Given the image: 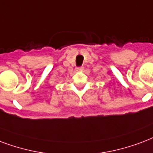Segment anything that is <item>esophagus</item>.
<instances>
[{"mask_svg":"<svg viewBox=\"0 0 153 153\" xmlns=\"http://www.w3.org/2000/svg\"><path fill=\"white\" fill-rule=\"evenodd\" d=\"M82 70H83V67H82V66H79V67H77L76 68L77 71H81Z\"/></svg>","mask_w":153,"mask_h":153,"instance_id":"esophagus-1","label":"esophagus"}]
</instances>
